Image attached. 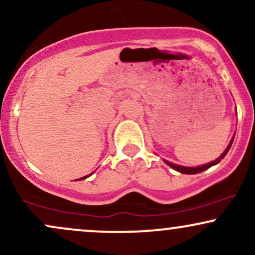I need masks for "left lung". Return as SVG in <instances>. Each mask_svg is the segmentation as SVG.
Masks as SVG:
<instances>
[{"mask_svg":"<svg viewBox=\"0 0 255 255\" xmlns=\"http://www.w3.org/2000/svg\"><path fill=\"white\" fill-rule=\"evenodd\" d=\"M234 137H235V134H234V136L231 137L229 145H228V147L225 148V151L223 152V153H222L221 156H219V157L217 158V159L213 160V162L207 163V164H204V165H200V166H183V165L174 164V163L168 162V160H165V159H164V162H165L166 164H168L169 166H170V168H172V169H174V170H176V171H178V172H181V174H189V175H192V174H199V172L206 170V169H209V168H211V166H213V165L218 164V163L221 162V159H223V158L225 157V154L228 153V151L230 150L231 145H233Z\"/></svg>","mask_w":255,"mask_h":255,"instance_id":"left-lung-1","label":"left lung"}]
</instances>
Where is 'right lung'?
<instances>
[{"instance_id": "right-lung-1", "label": "right lung", "mask_w": 255, "mask_h": 255, "mask_svg": "<svg viewBox=\"0 0 255 255\" xmlns=\"http://www.w3.org/2000/svg\"><path fill=\"white\" fill-rule=\"evenodd\" d=\"M89 176H91V174L90 175H86V176H84V177H81V178H78V181L79 180H85V178H87Z\"/></svg>"}]
</instances>
